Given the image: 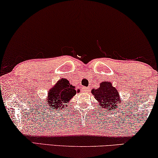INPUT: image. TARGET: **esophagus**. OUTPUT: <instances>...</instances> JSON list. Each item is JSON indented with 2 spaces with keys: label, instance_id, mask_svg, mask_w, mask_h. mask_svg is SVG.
Here are the masks:
<instances>
[{
  "label": "esophagus",
  "instance_id": "34e87169",
  "mask_svg": "<svg viewBox=\"0 0 158 158\" xmlns=\"http://www.w3.org/2000/svg\"><path fill=\"white\" fill-rule=\"evenodd\" d=\"M82 91L83 92H87V93H89V88H86V87H83L82 88Z\"/></svg>",
  "mask_w": 158,
  "mask_h": 158
}]
</instances>
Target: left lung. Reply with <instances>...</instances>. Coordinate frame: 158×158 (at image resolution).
Returning a JSON list of instances; mask_svg holds the SVG:
<instances>
[{"mask_svg":"<svg viewBox=\"0 0 158 158\" xmlns=\"http://www.w3.org/2000/svg\"><path fill=\"white\" fill-rule=\"evenodd\" d=\"M91 93L98 101L99 106L104 109L111 110L121 102L118 90L113 87L110 82H102L100 84V87L97 89H93Z\"/></svg>","mask_w":158,"mask_h":158,"instance_id":"8db88e82","label":"left lung"}]
</instances>
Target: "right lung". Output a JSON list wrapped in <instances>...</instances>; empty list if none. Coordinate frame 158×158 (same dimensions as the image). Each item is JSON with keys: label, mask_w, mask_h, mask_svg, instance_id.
<instances>
[{"label": "right lung", "mask_w": 158, "mask_h": 158, "mask_svg": "<svg viewBox=\"0 0 158 158\" xmlns=\"http://www.w3.org/2000/svg\"><path fill=\"white\" fill-rule=\"evenodd\" d=\"M79 91L80 90L75 89V86L70 85L67 79H60L48 91L47 103L52 107V109H59L61 106L64 107V105Z\"/></svg>", "instance_id": "obj_1"}]
</instances>
